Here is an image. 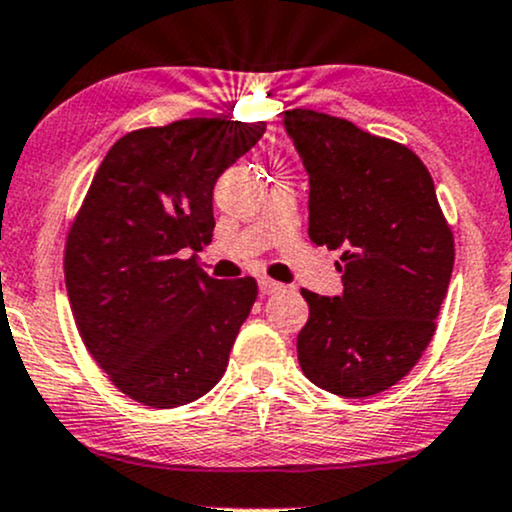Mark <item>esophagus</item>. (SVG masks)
<instances>
[{"label": "esophagus", "mask_w": 512, "mask_h": 512, "mask_svg": "<svg viewBox=\"0 0 512 512\" xmlns=\"http://www.w3.org/2000/svg\"><path fill=\"white\" fill-rule=\"evenodd\" d=\"M258 287H261L263 294H278V292L285 290V285H282V282H275V280H270V278L258 280Z\"/></svg>", "instance_id": "esophagus-1"}]
</instances>
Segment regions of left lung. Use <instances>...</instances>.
I'll use <instances>...</instances> for the list:
<instances>
[{
  "label": "left lung",
  "mask_w": 512,
  "mask_h": 512,
  "mask_svg": "<svg viewBox=\"0 0 512 512\" xmlns=\"http://www.w3.org/2000/svg\"><path fill=\"white\" fill-rule=\"evenodd\" d=\"M309 172V237L340 251V297L302 290L304 376L369 398L412 371L436 333L455 261L434 179L410 148L316 110L285 112Z\"/></svg>",
  "instance_id": "1"
}]
</instances>
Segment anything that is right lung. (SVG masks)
Masks as SVG:
<instances>
[{
    "label": "right lung",
    "mask_w": 512,
    "mask_h": 512,
    "mask_svg": "<svg viewBox=\"0 0 512 512\" xmlns=\"http://www.w3.org/2000/svg\"><path fill=\"white\" fill-rule=\"evenodd\" d=\"M266 122L179 119L119 138L100 162L64 249L78 333L110 381L170 410L225 374L256 302L254 278L215 280L196 266L213 239V186Z\"/></svg>",
    "instance_id": "1"
}]
</instances>
